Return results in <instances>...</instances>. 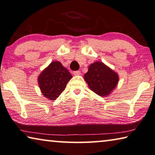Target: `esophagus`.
<instances>
[{"mask_svg": "<svg viewBox=\"0 0 155 155\" xmlns=\"http://www.w3.org/2000/svg\"><path fill=\"white\" fill-rule=\"evenodd\" d=\"M73 74H74V75H80L81 74V72L80 71H77L73 72Z\"/></svg>", "mask_w": 155, "mask_h": 155, "instance_id": "34e87169", "label": "esophagus"}]
</instances>
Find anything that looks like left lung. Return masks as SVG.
I'll return each instance as SVG.
<instances>
[{
    "mask_svg": "<svg viewBox=\"0 0 155 155\" xmlns=\"http://www.w3.org/2000/svg\"><path fill=\"white\" fill-rule=\"evenodd\" d=\"M84 78L90 89L101 97L110 95L120 79L117 73L100 61L90 64Z\"/></svg>",
    "mask_w": 155,
    "mask_h": 155,
    "instance_id": "8db88e82",
    "label": "left lung"
}]
</instances>
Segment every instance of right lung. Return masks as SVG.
<instances>
[{
  "mask_svg": "<svg viewBox=\"0 0 155 155\" xmlns=\"http://www.w3.org/2000/svg\"><path fill=\"white\" fill-rule=\"evenodd\" d=\"M71 78V74L61 62L54 61L39 75L38 82L42 95L50 100H55Z\"/></svg>",
  "mask_w": 155,
  "mask_h": 155,
  "instance_id": "1",
  "label": "right lung"
}]
</instances>
